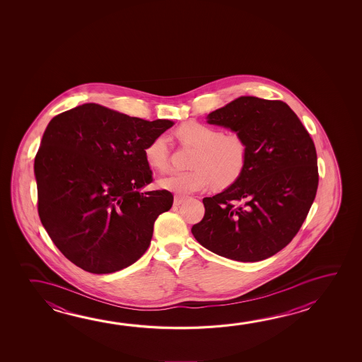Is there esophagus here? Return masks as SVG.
<instances>
[{"label": "esophagus", "instance_id": "34e87169", "mask_svg": "<svg viewBox=\"0 0 362 362\" xmlns=\"http://www.w3.org/2000/svg\"><path fill=\"white\" fill-rule=\"evenodd\" d=\"M185 201V197L175 196L174 197V206H180Z\"/></svg>", "mask_w": 362, "mask_h": 362}]
</instances>
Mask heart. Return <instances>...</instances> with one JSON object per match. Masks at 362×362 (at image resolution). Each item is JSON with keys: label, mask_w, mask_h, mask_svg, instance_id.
I'll use <instances>...</instances> for the list:
<instances>
[{"label": "heart", "mask_w": 362, "mask_h": 362, "mask_svg": "<svg viewBox=\"0 0 362 362\" xmlns=\"http://www.w3.org/2000/svg\"><path fill=\"white\" fill-rule=\"evenodd\" d=\"M182 143L197 148L189 172L172 173L159 180V185L180 196L207 189L212 184L227 188L236 183L246 170L250 148L238 132L225 134L221 129L201 122H187L177 130ZM144 158L151 169L165 172L170 148L164 135L154 137L144 148Z\"/></svg>", "instance_id": "1"}]
</instances>
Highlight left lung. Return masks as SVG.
Returning a JSON list of instances; mask_svg holds the SVG:
<instances>
[{"mask_svg": "<svg viewBox=\"0 0 362 362\" xmlns=\"http://www.w3.org/2000/svg\"><path fill=\"white\" fill-rule=\"evenodd\" d=\"M249 143L243 177L203 199L197 241L231 260L255 262L284 249L300 230L318 188L313 140L285 102L240 97L208 115Z\"/></svg>", "mask_w": 362, "mask_h": 362, "instance_id": "obj_1", "label": "left lung"}]
</instances>
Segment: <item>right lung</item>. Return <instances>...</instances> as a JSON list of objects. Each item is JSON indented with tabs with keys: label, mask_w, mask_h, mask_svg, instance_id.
<instances>
[{
	"label": "right lung",
	"mask_w": 362,
	"mask_h": 362,
	"mask_svg": "<svg viewBox=\"0 0 362 362\" xmlns=\"http://www.w3.org/2000/svg\"><path fill=\"white\" fill-rule=\"evenodd\" d=\"M86 103L49 122L35 156L37 212L54 245L92 274L130 267L148 250L155 219L173 206L153 182L144 148L172 127Z\"/></svg>",
	"instance_id": "right-lung-1"
}]
</instances>
